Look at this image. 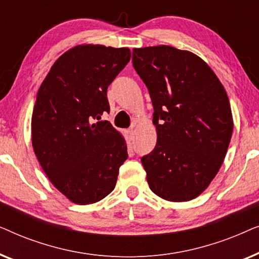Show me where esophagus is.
<instances>
[{
	"label": "esophagus",
	"mask_w": 259,
	"mask_h": 259,
	"mask_svg": "<svg viewBox=\"0 0 259 259\" xmlns=\"http://www.w3.org/2000/svg\"><path fill=\"white\" fill-rule=\"evenodd\" d=\"M126 133H127V136H128L130 139L132 140L133 139V136H134V128H133V127H130V128L126 131Z\"/></svg>",
	"instance_id": "esophagus-1"
}]
</instances>
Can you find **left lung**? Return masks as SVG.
I'll return each mask as SVG.
<instances>
[{
	"instance_id": "8db88e82",
	"label": "left lung",
	"mask_w": 259,
	"mask_h": 259,
	"mask_svg": "<svg viewBox=\"0 0 259 259\" xmlns=\"http://www.w3.org/2000/svg\"><path fill=\"white\" fill-rule=\"evenodd\" d=\"M133 67L153 104L157 145L141 158L152 192L168 201L200 196L228 152L233 119L210 66L171 46L134 48Z\"/></svg>"
}]
</instances>
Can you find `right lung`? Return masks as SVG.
<instances>
[{"mask_svg":"<svg viewBox=\"0 0 259 259\" xmlns=\"http://www.w3.org/2000/svg\"><path fill=\"white\" fill-rule=\"evenodd\" d=\"M131 59L127 47L77 45L54 62L38 88L31 145L48 179L67 199L87 205L114 190L127 157L125 138L107 120V88Z\"/></svg>","mask_w":259,"mask_h":259,"instance_id":"add662e5","label":"right lung"}]
</instances>
